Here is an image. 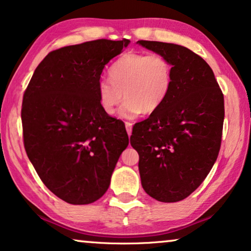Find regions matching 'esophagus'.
Returning a JSON list of instances; mask_svg holds the SVG:
<instances>
[{"label":"esophagus","mask_w":251,"mask_h":251,"mask_svg":"<svg viewBox=\"0 0 251 251\" xmlns=\"http://www.w3.org/2000/svg\"><path fill=\"white\" fill-rule=\"evenodd\" d=\"M126 132H128V135H129V136L131 135V131H132V123L126 122Z\"/></svg>","instance_id":"obj_1"}]
</instances>
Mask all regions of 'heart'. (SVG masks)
Instances as JSON below:
<instances>
[{"label":"heart","instance_id":"obj_1","mask_svg":"<svg viewBox=\"0 0 251 251\" xmlns=\"http://www.w3.org/2000/svg\"><path fill=\"white\" fill-rule=\"evenodd\" d=\"M109 79L98 83L100 108L112 115L125 97L120 115L135 118L142 112L153 113L164 103L173 84V66L161 54L129 51L112 64Z\"/></svg>","mask_w":251,"mask_h":251}]
</instances>
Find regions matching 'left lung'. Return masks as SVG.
Returning <instances> with one entry per match:
<instances>
[{
  "mask_svg": "<svg viewBox=\"0 0 251 251\" xmlns=\"http://www.w3.org/2000/svg\"><path fill=\"white\" fill-rule=\"evenodd\" d=\"M137 42L164 55L173 66L168 97L148 119L136 123L130 143L139 154L145 193L174 203L194 193L217 160L225 116L224 94L209 64L193 50L167 42Z\"/></svg>",
  "mask_w": 251,
  "mask_h": 251,
  "instance_id": "8db88e82",
  "label": "left lung"
}]
</instances>
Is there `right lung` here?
<instances>
[{"label": "right lung", "mask_w": 251, "mask_h": 251, "mask_svg": "<svg viewBox=\"0 0 251 251\" xmlns=\"http://www.w3.org/2000/svg\"><path fill=\"white\" fill-rule=\"evenodd\" d=\"M128 39L83 42L50 51L23 96V141L39 177L69 204L103 196L129 144L122 121L102 112L97 87Z\"/></svg>", "instance_id": "obj_1"}]
</instances>
